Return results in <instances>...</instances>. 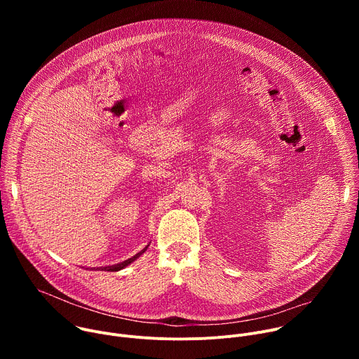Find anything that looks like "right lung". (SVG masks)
I'll use <instances>...</instances> for the list:
<instances>
[{
  "label": "right lung",
  "instance_id": "1",
  "mask_svg": "<svg viewBox=\"0 0 359 359\" xmlns=\"http://www.w3.org/2000/svg\"><path fill=\"white\" fill-rule=\"evenodd\" d=\"M147 248V247H146ZM146 248H143L140 252H137L136 255H135V257H132V259H129V260H126V262H123V263H121V264H116V266H112V267H107L105 270H108V271H119V270H122V269H125L128 264H130L132 262H135L137 257H139V255L142 254V252H144V250Z\"/></svg>",
  "mask_w": 359,
  "mask_h": 359
}]
</instances>
